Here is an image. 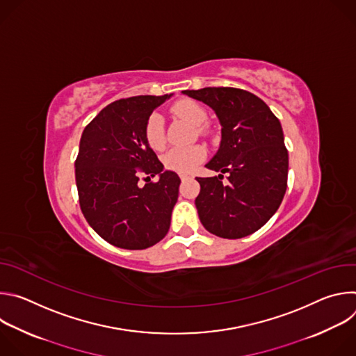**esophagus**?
<instances>
[{"mask_svg":"<svg viewBox=\"0 0 356 356\" xmlns=\"http://www.w3.org/2000/svg\"><path fill=\"white\" fill-rule=\"evenodd\" d=\"M180 179H181V181H186L187 179H190V176L188 175H180Z\"/></svg>","mask_w":356,"mask_h":356,"instance_id":"34e87169","label":"esophagus"}]
</instances>
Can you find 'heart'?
Wrapping results in <instances>:
<instances>
[{
    "label": "heart",
    "instance_id": "1",
    "mask_svg": "<svg viewBox=\"0 0 356 356\" xmlns=\"http://www.w3.org/2000/svg\"><path fill=\"white\" fill-rule=\"evenodd\" d=\"M172 111L190 122L193 127H202L207 122V113L198 103L193 99H180L172 107ZM145 138L147 145L159 150L165 146L163 134V117L159 113L152 114L145 125ZM206 159V150L200 145H191L184 147H173L168 150L163 156V163L169 170L188 175L197 169V166Z\"/></svg>",
    "mask_w": 356,
    "mask_h": 356
}]
</instances>
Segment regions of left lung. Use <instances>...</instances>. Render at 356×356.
<instances>
[{
    "mask_svg": "<svg viewBox=\"0 0 356 356\" xmlns=\"http://www.w3.org/2000/svg\"><path fill=\"white\" fill-rule=\"evenodd\" d=\"M183 94L207 104L221 125L220 147L206 165L220 175L197 177L200 221L221 238L248 236L272 218L286 193L289 155L280 121L245 90L206 87ZM222 172L229 173L227 184Z\"/></svg>",
    "mask_w": 356,
    "mask_h": 356,
    "instance_id": "8db88e82",
    "label": "left lung"
}]
</instances>
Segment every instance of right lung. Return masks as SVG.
<instances>
[{
	"mask_svg": "<svg viewBox=\"0 0 356 356\" xmlns=\"http://www.w3.org/2000/svg\"><path fill=\"white\" fill-rule=\"evenodd\" d=\"M172 95L114 101L83 131L74 163L80 207L90 227L114 246L146 249L169 231L180 177L165 170L146 142L145 125ZM139 172L160 180L140 188Z\"/></svg>",
	"mask_w": 356,
	"mask_h": 356,
	"instance_id": "obj_1",
	"label": "right lung"
}]
</instances>
